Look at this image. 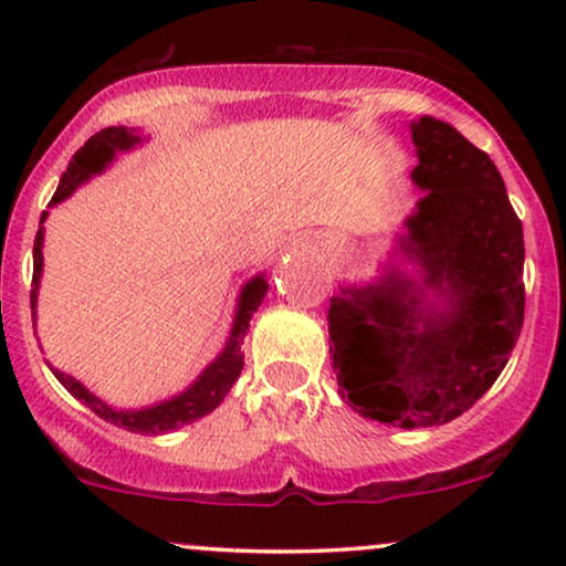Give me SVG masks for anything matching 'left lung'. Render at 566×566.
I'll return each instance as SVG.
<instances>
[{"instance_id": "left-lung-1", "label": "left lung", "mask_w": 566, "mask_h": 566, "mask_svg": "<svg viewBox=\"0 0 566 566\" xmlns=\"http://www.w3.org/2000/svg\"><path fill=\"white\" fill-rule=\"evenodd\" d=\"M423 188L401 252L423 284L394 274L329 301L337 386L365 418L444 426L503 373L524 324V233L495 161L447 122H412ZM433 291L437 302L427 301Z\"/></svg>"}]
</instances>
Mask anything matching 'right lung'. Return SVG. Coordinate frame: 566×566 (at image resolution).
Listing matches in <instances>:
<instances>
[{"mask_svg": "<svg viewBox=\"0 0 566 566\" xmlns=\"http://www.w3.org/2000/svg\"><path fill=\"white\" fill-rule=\"evenodd\" d=\"M140 135H135V129L127 127H106L101 133H95L80 151L74 154V159L69 161V170L63 172L61 186H57L55 197L50 205H57V201L69 199L71 193L76 191V186H82L90 175H97L106 170V165L116 157V151H127V148L138 146ZM48 218V212H42V223ZM42 242H44V229L36 231L34 239V279H31V311L36 308V290H39V279H42ZM269 292V284H265L263 274H258L255 279L244 284L242 295H239V305H237V316H233V327L229 335V343H226L223 354L212 361L205 373L193 380L191 388H186L184 394L172 396V399L159 401L154 407H143V409H114L108 407L106 401L97 399L95 394H90L87 388L82 386L80 380H74L71 375L61 373V369H53L55 378L63 382V388L71 396L84 401L97 418H103L106 423H114L125 431L133 433H167L175 431V428L193 423V420L205 418L207 412H212L220 401L226 399V394L231 391V386L237 382L239 373L244 367V354H242V340L250 329V319L252 314L258 311V305ZM36 314V311H34Z\"/></svg>", "mask_w": 566, "mask_h": 566, "instance_id": "obj_1", "label": "right lung"}]
</instances>
